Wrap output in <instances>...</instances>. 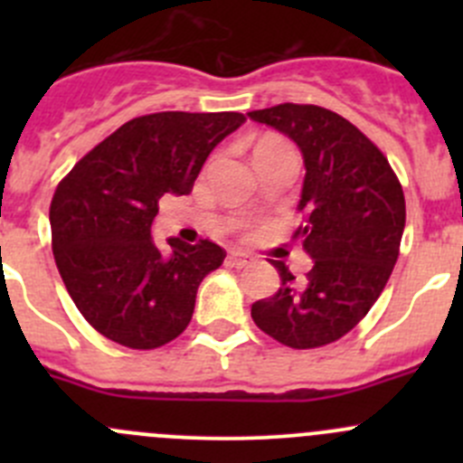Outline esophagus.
<instances>
[{"mask_svg":"<svg viewBox=\"0 0 463 463\" xmlns=\"http://www.w3.org/2000/svg\"><path fill=\"white\" fill-rule=\"evenodd\" d=\"M228 260H231V264L237 266V269H244V266H249L250 261H253V258L246 253H231V258Z\"/></svg>","mask_w":463,"mask_h":463,"instance_id":"obj_1","label":"esophagus"}]
</instances>
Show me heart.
I'll return each instance as SVG.
<instances>
[{"mask_svg": "<svg viewBox=\"0 0 463 463\" xmlns=\"http://www.w3.org/2000/svg\"><path fill=\"white\" fill-rule=\"evenodd\" d=\"M275 145H284L282 138L278 137H261L258 145H255V149H261V147H275Z\"/></svg>", "mask_w": 463, "mask_h": 463, "instance_id": "b5f03b06", "label": "heart"}]
</instances>
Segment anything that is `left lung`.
Returning <instances> with one entry per match:
<instances>
[{"label":"left lung","instance_id":"obj_1","mask_svg":"<svg viewBox=\"0 0 463 463\" xmlns=\"http://www.w3.org/2000/svg\"><path fill=\"white\" fill-rule=\"evenodd\" d=\"M298 145L305 181L296 231L314 266L302 282L287 264L275 296L250 307L255 325L278 343L314 349L352 331L390 279L405 228V197L390 163L347 118L316 105L249 111Z\"/></svg>","mask_w":463,"mask_h":463}]
</instances>
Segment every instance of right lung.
I'll use <instances>...</instances> for the list:
<instances>
[{
  "label": "right lung",
  "mask_w": 463,
  "mask_h": 463,
  "mask_svg": "<svg viewBox=\"0 0 463 463\" xmlns=\"http://www.w3.org/2000/svg\"><path fill=\"white\" fill-rule=\"evenodd\" d=\"M244 116L237 111L141 116L73 165L51 202L53 255L69 296L96 331L132 349H154L188 326L197 288L222 266V246L170 249L152 240L163 194H188L208 154Z\"/></svg>",
  "instance_id": "right-lung-1"
}]
</instances>
